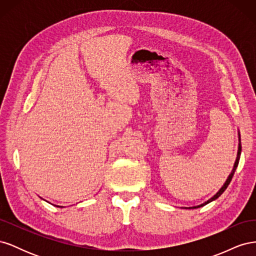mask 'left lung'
I'll return each instance as SVG.
<instances>
[{
	"label": "left lung",
	"instance_id": "8db88e82",
	"mask_svg": "<svg viewBox=\"0 0 256 256\" xmlns=\"http://www.w3.org/2000/svg\"><path fill=\"white\" fill-rule=\"evenodd\" d=\"M238 140H239V143H238V152H237V158H236V160H235L234 168H233V170H232V172H230V174L228 175V180H226V182L223 184V186H222V187L220 188V190H219L218 192H216V194H214L212 198H209L208 200H206V202H204L203 204L198 205V206H193V207H182V208H186V209H194V208L203 207V206H205L206 204L210 203V202H212V200H214L218 198L222 194V193H223L224 191H226V189L228 188V186L230 184V180H232V178H233V176H234V173H235L236 168H237V166H238V162H239V159H240V154H242V142H240V132H238Z\"/></svg>",
	"mask_w": 256,
	"mask_h": 256
}]
</instances>
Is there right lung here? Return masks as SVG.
I'll list each match as a JSON object with an SVG mask.
<instances>
[{"mask_svg":"<svg viewBox=\"0 0 256 256\" xmlns=\"http://www.w3.org/2000/svg\"><path fill=\"white\" fill-rule=\"evenodd\" d=\"M56 207H62V206H56Z\"/></svg>","mask_w":256,"mask_h":256,"instance_id":"right-lung-1","label":"right lung"}]
</instances>
